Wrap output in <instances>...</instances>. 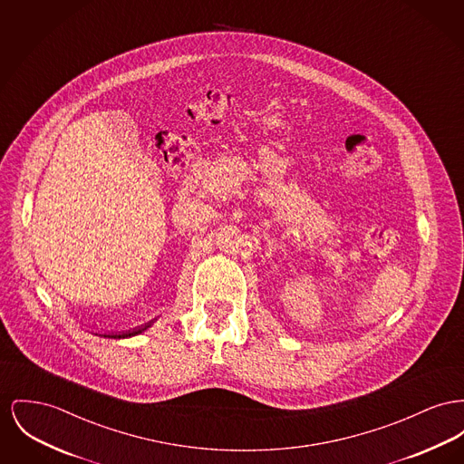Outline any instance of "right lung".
<instances>
[{"instance_id": "obj_1", "label": "right lung", "mask_w": 464, "mask_h": 464, "mask_svg": "<svg viewBox=\"0 0 464 464\" xmlns=\"http://www.w3.org/2000/svg\"><path fill=\"white\" fill-rule=\"evenodd\" d=\"M154 324V321L143 324V326L133 327V329H128V331H121V333H96V334H102V336H110V338H131V336H137L140 333H143L145 329Z\"/></svg>"}]
</instances>
